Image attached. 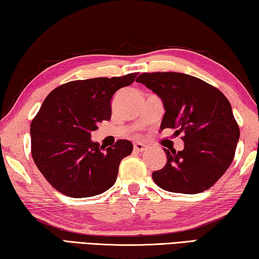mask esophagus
I'll return each mask as SVG.
<instances>
[{
	"label": "esophagus",
	"mask_w": 259,
	"mask_h": 259,
	"mask_svg": "<svg viewBox=\"0 0 259 259\" xmlns=\"http://www.w3.org/2000/svg\"><path fill=\"white\" fill-rule=\"evenodd\" d=\"M146 148H147V146L145 145V144H143V143L137 142V143L134 144V150L137 151V152H143V151H145Z\"/></svg>",
	"instance_id": "1"
}]
</instances>
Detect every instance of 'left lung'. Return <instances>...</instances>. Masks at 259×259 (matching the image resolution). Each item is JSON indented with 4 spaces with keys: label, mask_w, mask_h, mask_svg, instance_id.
Listing matches in <instances>:
<instances>
[{
    "label": "left lung",
    "mask_w": 259,
    "mask_h": 259,
    "mask_svg": "<svg viewBox=\"0 0 259 259\" xmlns=\"http://www.w3.org/2000/svg\"><path fill=\"white\" fill-rule=\"evenodd\" d=\"M136 81L162 100L160 129L184 135L182 151L163 148L166 163L152 174L153 181L174 193L208 190L229 169L240 138L230 102L216 88L184 73H143Z\"/></svg>",
    "instance_id": "1"
}]
</instances>
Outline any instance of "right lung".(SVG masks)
<instances>
[{
    "label": "right lung",
    "instance_id": "obj_1",
    "mask_svg": "<svg viewBox=\"0 0 259 259\" xmlns=\"http://www.w3.org/2000/svg\"><path fill=\"white\" fill-rule=\"evenodd\" d=\"M136 76L72 81L48 95L30 124L32 156L57 191L71 198H90L114 185L120 162L131 154L133 144L120 139L105 150L91 140V133L99 122L111 119L113 95Z\"/></svg>",
    "mask_w": 259,
    "mask_h": 259
}]
</instances>
